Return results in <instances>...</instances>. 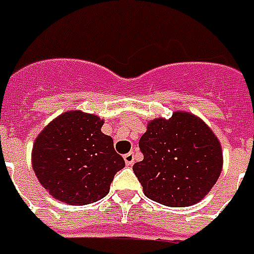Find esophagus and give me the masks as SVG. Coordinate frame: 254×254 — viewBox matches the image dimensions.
Returning a JSON list of instances; mask_svg holds the SVG:
<instances>
[{
    "label": "esophagus",
    "mask_w": 254,
    "mask_h": 254,
    "mask_svg": "<svg viewBox=\"0 0 254 254\" xmlns=\"http://www.w3.org/2000/svg\"><path fill=\"white\" fill-rule=\"evenodd\" d=\"M134 160H135V157H134V153H132V152L127 153V154H124V161H126V164H127V165L134 164Z\"/></svg>",
    "instance_id": "esophagus-1"
}]
</instances>
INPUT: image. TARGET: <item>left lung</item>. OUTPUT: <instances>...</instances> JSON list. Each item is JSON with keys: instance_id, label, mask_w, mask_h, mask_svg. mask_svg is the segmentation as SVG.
<instances>
[{"instance_id": "1", "label": "left lung", "mask_w": 254, "mask_h": 254, "mask_svg": "<svg viewBox=\"0 0 254 254\" xmlns=\"http://www.w3.org/2000/svg\"><path fill=\"white\" fill-rule=\"evenodd\" d=\"M143 160L132 165L143 193L167 206H189L209 193L223 154L215 134L191 113L154 119L139 139Z\"/></svg>"}]
</instances>
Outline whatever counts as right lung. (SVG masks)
<instances>
[{
    "label": "right lung",
    "mask_w": 254,
    "mask_h": 254,
    "mask_svg": "<svg viewBox=\"0 0 254 254\" xmlns=\"http://www.w3.org/2000/svg\"><path fill=\"white\" fill-rule=\"evenodd\" d=\"M104 120L80 111L63 113L38 135L32 168L38 181L55 198L86 205L104 198L123 157L113 139L101 132Z\"/></svg>",
    "instance_id": "add662e5"
}]
</instances>
